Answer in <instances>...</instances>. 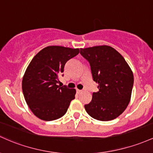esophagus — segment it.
<instances>
[{"mask_svg":"<svg viewBox=\"0 0 153 153\" xmlns=\"http://www.w3.org/2000/svg\"><path fill=\"white\" fill-rule=\"evenodd\" d=\"M82 92V90H78V89H76V93H77V94H79V93H81Z\"/></svg>","mask_w":153,"mask_h":153,"instance_id":"1","label":"esophagus"}]
</instances>
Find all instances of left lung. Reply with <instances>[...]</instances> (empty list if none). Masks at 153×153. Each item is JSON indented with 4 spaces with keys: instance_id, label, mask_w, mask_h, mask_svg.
Wrapping results in <instances>:
<instances>
[{
    "instance_id": "8db88e82",
    "label": "left lung",
    "mask_w": 153,
    "mask_h": 153,
    "mask_svg": "<svg viewBox=\"0 0 153 153\" xmlns=\"http://www.w3.org/2000/svg\"><path fill=\"white\" fill-rule=\"evenodd\" d=\"M80 54L90 65L93 81L99 91L85 105L91 117L99 121H111L119 116L129 103L134 76L125 59L108 45L80 49Z\"/></svg>"
}]
</instances>
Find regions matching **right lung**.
<instances>
[{
    "mask_svg": "<svg viewBox=\"0 0 153 153\" xmlns=\"http://www.w3.org/2000/svg\"><path fill=\"white\" fill-rule=\"evenodd\" d=\"M79 53V49L62 46H48L32 58L22 79L26 102L37 118L53 121L67 111L76 90L66 85H58L63 76L66 62Z\"/></svg>",
    "mask_w": 153,
    "mask_h": 153,
    "instance_id": "add662e5",
    "label": "right lung"
}]
</instances>
